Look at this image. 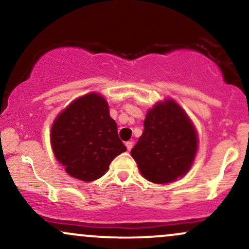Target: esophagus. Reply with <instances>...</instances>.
Returning <instances> with one entry per match:
<instances>
[{
  "mask_svg": "<svg viewBox=\"0 0 249 249\" xmlns=\"http://www.w3.org/2000/svg\"><path fill=\"white\" fill-rule=\"evenodd\" d=\"M125 145H126V148H127V151H131V148L133 147V142H125Z\"/></svg>",
  "mask_w": 249,
  "mask_h": 249,
  "instance_id": "34e87169",
  "label": "esophagus"
}]
</instances>
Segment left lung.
<instances>
[{
    "mask_svg": "<svg viewBox=\"0 0 249 249\" xmlns=\"http://www.w3.org/2000/svg\"><path fill=\"white\" fill-rule=\"evenodd\" d=\"M198 142V133L184 108L166 98L147 111L144 132L131 156L145 179L170 184L191 170Z\"/></svg>",
    "mask_w": 249,
    "mask_h": 249,
    "instance_id": "8db88e82",
    "label": "left lung"
}]
</instances>
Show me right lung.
Listing matches in <instances>:
<instances>
[{
  "mask_svg": "<svg viewBox=\"0 0 249 249\" xmlns=\"http://www.w3.org/2000/svg\"><path fill=\"white\" fill-rule=\"evenodd\" d=\"M50 142L57 161L72 178L93 181L126 151L107 99L97 92L71 102L53 123Z\"/></svg>",
  "mask_w": 249,
  "mask_h": 249,
  "instance_id": "right-lung-1",
  "label": "right lung"
}]
</instances>
